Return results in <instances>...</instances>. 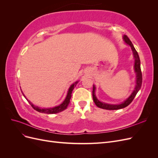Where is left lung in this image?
I'll return each instance as SVG.
<instances>
[{"instance_id": "left-lung-1", "label": "left lung", "mask_w": 158, "mask_h": 158, "mask_svg": "<svg viewBox=\"0 0 158 158\" xmlns=\"http://www.w3.org/2000/svg\"><path fill=\"white\" fill-rule=\"evenodd\" d=\"M123 40L125 41L127 44L128 45H130L131 49L133 51V54H134V57L135 59V73H136V85L135 90L132 92V94L131 95V96L129 97L126 101L124 102L123 103L119 104V105H110V104H107V103H104L101 102H99V100L97 99V98L95 97V88L94 85H93V91H92V96H93V99L94 102L95 103L96 106L102 109H107V110H117V109H120L125 108L127 107L129 104H130L134 98H135L136 95L137 94L138 92L139 91V89L141 88L142 83V72H141V69H140V60L139 58V55H138L137 51H136L135 48L134 47V45H132L131 41L129 40V38L127 35H124L123 36Z\"/></svg>"}]
</instances>
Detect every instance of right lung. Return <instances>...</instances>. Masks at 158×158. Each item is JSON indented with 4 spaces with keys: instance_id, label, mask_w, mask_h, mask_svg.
I'll return each instance as SVG.
<instances>
[{
    "instance_id": "1",
    "label": "right lung",
    "mask_w": 158,
    "mask_h": 158,
    "mask_svg": "<svg viewBox=\"0 0 158 158\" xmlns=\"http://www.w3.org/2000/svg\"><path fill=\"white\" fill-rule=\"evenodd\" d=\"M78 84V82H76L75 83H74L73 84H72L70 85V87L69 89V92H68V94H67V95H66V99H64V101L62 103L60 106H56V107H55L53 108H49V109H40V107H38L37 106H35L34 105H33L30 101H28L30 103V104L31 105V106L35 110H36L38 112H40V113H47V114H54V113H59V112H61L64 111V109H66V108H67L69 104L70 103V99L71 98V94H72V92H73V90L74 89V87L76 85V84ZM22 94L23 95V96H24L26 98V96L24 95V94H23L22 93Z\"/></svg>"
}]
</instances>
